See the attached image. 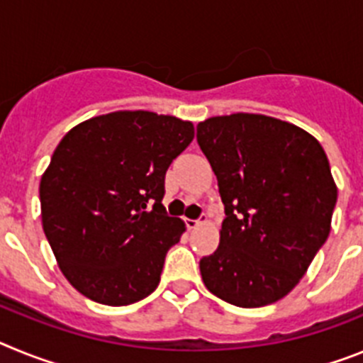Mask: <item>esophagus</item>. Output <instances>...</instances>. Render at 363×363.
Returning a JSON list of instances; mask_svg holds the SVG:
<instances>
[{"label":"esophagus","instance_id":"esophagus-1","mask_svg":"<svg viewBox=\"0 0 363 363\" xmlns=\"http://www.w3.org/2000/svg\"><path fill=\"white\" fill-rule=\"evenodd\" d=\"M200 223H201V220H191V218H185V225H187L189 230L196 229V227L200 225Z\"/></svg>","mask_w":363,"mask_h":363}]
</instances>
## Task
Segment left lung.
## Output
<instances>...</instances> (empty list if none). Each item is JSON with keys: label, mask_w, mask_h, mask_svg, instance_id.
I'll return each mask as SVG.
<instances>
[{"label": "left lung", "mask_w": 363, "mask_h": 363, "mask_svg": "<svg viewBox=\"0 0 363 363\" xmlns=\"http://www.w3.org/2000/svg\"><path fill=\"white\" fill-rule=\"evenodd\" d=\"M225 205L220 245L200 259L205 287L264 307L296 287L331 233L338 189L318 140L287 121L236 112L196 127Z\"/></svg>", "instance_id": "8db88e82"}]
</instances>
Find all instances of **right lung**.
Instances as JSON below:
<instances>
[{
    "label": "right lung",
    "instance_id": "1",
    "mask_svg": "<svg viewBox=\"0 0 363 363\" xmlns=\"http://www.w3.org/2000/svg\"><path fill=\"white\" fill-rule=\"evenodd\" d=\"M194 125L118 111L76 125L40 182L41 223L63 277L104 306H129L160 284L185 223L167 216L165 172Z\"/></svg>",
    "mask_w": 363,
    "mask_h": 363
}]
</instances>
